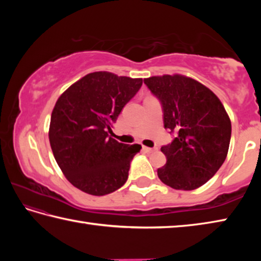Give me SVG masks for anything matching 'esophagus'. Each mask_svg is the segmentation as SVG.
Listing matches in <instances>:
<instances>
[{
  "mask_svg": "<svg viewBox=\"0 0 261 261\" xmlns=\"http://www.w3.org/2000/svg\"><path fill=\"white\" fill-rule=\"evenodd\" d=\"M143 149L146 153H152L154 151H156V148H151V147H146V146H143Z\"/></svg>",
  "mask_w": 261,
  "mask_h": 261,
  "instance_id": "34e87169",
  "label": "esophagus"
}]
</instances>
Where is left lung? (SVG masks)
<instances>
[{
  "mask_svg": "<svg viewBox=\"0 0 261 261\" xmlns=\"http://www.w3.org/2000/svg\"><path fill=\"white\" fill-rule=\"evenodd\" d=\"M144 83L161 101L166 129L177 132L171 144L161 147L167 162L158 169L159 178L175 190L200 188L228 154L231 122L222 102L208 87L179 73Z\"/></svg>",
  "mask_w": 261,
  "mask_h": 261,
  "instance_id": "obj_1",
  "label": "left lung"
}]
</instances>
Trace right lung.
<instances>
[{
	"mask_svg": "<svg viewBox=\"0 0 261 261\" xmlns=\"http://www.w3.org/2000/svg\"><path fill=\"white\" fill-rule=\"evenodd\" d=\"M141 84V78L96 71L57 99L48 132L50 147L62 173L83 192L105 196L126 182L141 146L118 143L108 134Z\"/></svg>",
	"mask_w": 261,
	"mask_h": 261,
	"instance_id": "obj_1",
	"label": "right lung"
}]
</instances>
